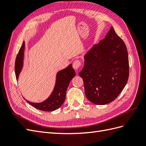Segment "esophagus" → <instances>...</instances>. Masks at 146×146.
Masks as SVG:
<instances>
[{
  "instance_id": "1",
  "label": "esophagus",
  "mask_w": 146,
  "mask_h": 146,
  "mask_svg": "<svg viewBox=\"0 0 146 146\" xmlns=\"http://www.w3.org/2000/svg\"><path fill=\"white\" fill-rule=\"evenodd\" d=\"M80 66H81V62H80V61H79V60H76V61H74L73 64H72L73 68H74L75 70H77Z\"/></svg>"
}]
</instances>
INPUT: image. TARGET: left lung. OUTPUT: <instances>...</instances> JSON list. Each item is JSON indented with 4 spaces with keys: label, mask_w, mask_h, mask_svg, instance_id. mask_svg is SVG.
Listing matches in <instances>:
<instances>
[{
    "label": "left lung",
    "mask_w": 146,
    "mask_h": 146,
    "mask_svg": "<svg viewBox=\"0 0 146 146\" xmlns=\"http://www.w3.org/2000/svg\"><path fill=\"white\" fill-rule=\"evenodd\" d=\"M79 73L87 99L96 105L111 102L121 93L129 76L126 46L111 27L105 38L84 55Z\"/></svg>",
    "instance_id": "left-lung-1"
}]
</instances>
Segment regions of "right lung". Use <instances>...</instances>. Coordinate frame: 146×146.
Listing matches in <instances>:
<instances>
[{
	"label": "right lung",
	"instance_id": "add662e5",
	"mask_svg": "<svg viewBox=\"0 0 146 146\" xmlns=\"http://www.w3.org/2000/svg\"><path fill=\"white\" fill-rule=\"evenodd\" d=\"M25 42L24 41L17 54L15 61V74L16 80H18L19 74L24 65ZM76 76V72L70 64L67 68L56 73L55 84L52 93L48 98L40 103H33L26 100L33 107L44 111H52L59 108L64 103L66 94L70 80Z\"/></svg>",
	"mask_w": 146,
	"mask_h": 146
}]
</instances>
